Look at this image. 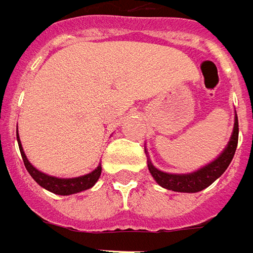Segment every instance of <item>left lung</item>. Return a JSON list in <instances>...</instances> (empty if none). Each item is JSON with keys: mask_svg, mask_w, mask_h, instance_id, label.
<instances>
[{"mask_svg": "<svg viewBox=\"0 0 253 253\" xmlns=\"http://www.w3.org/2000/svg\"><path fill=\"white\" fill-rule=\"evenodd\" d=\"M238 145V118L235 115L234 130L227 147L213 162L207 164L200 169L190 172V173H167L157 169L151 161H148V169L153 178L162 187L173 190V192H183V193H196L210 186L215 179H218L234 158V154Z\"/></svg>", "mask_w": 253, "mask_h": 253, "instance_id": "obj_1", "label": "left lung"}]
</instances>
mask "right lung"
I'll list each match as a JSON object with an SVG mask.
<instances>
[{
    "label": "right lung",
    "instance_id": "obj_1",
    "mask_svg": "<svg viewBox=\"0 0 253 253\" xmlns=\"http://www.w3.org/2000/svg\"><path fill=\"white\" fill-rule=\"evenodd\" d=\"M16 138H18V144H19V150H21V155H22L23 164L26 167L28 172L31 173V176L40 186L44 187L46 190L51 192V193H56V195H61V196H68V195H74L78 192H83L86 189H91L100 176V172H102V167H98L96 169H93L91 173H86L83 176H78V178H56V176H50L47 173H43L38 170L31 162L28 161L26 158V154L23 151L22 144L19 140V135L16 131Z\"/></svg>",
    "mask_w": 253,
    "mask_h": 253
}]
</instances>
